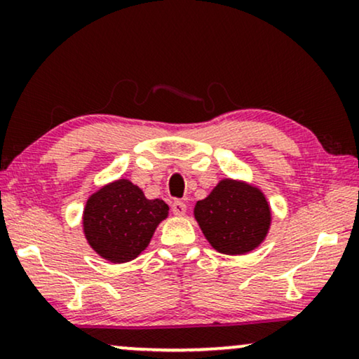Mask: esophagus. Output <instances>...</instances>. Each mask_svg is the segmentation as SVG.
Returning <instances> with one entry per match:
<instances>
[{"label": "esophagus", "instance_id": "34e87169", "mask_svg": "<svg viewBox=\"0 0 359 359\" xmlns=\"http://www.w3.org/2000/svg\"><path fill=\"white\" fill-rule=\"evenodd\" d=\"M171 210H173L175 215H184L186 214V204L183 201H175L173 204H171Z\"/></svg>", "mask_w": 359, "mask_h": 359}]
</instances>
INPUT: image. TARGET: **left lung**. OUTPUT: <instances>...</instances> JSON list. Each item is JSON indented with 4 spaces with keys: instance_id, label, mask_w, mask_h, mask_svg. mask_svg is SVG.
I'll list each match as a JSON object with an SVG mask.
<instances>
[{
    "instance_id": "obj_1",
    "label": "left lung",
    "mask_w": 359,
    "mask_h": 359,
    "mask_svg": "<svg viewBox=\"0 0 359 359\" xmlns=\"http://www.w3.org/2000/svg\"><path fill=\"white\" fill-rule=\"evenodd\" d=\"M194 217L214 250L245 255L266 238L271 208L257 186L225 178L208 198L196 203Z\"/></svg>"
}]
</instances>
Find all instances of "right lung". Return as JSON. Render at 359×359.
<instances>
[{
    "mask_svg": "<svg viewBox=\"0 0 359 359\" xmlns=\"http://www.w3.org/2000/svg\"><path fill=\"white\" fill-rule=\"evenodd\" d=\"M168 210L165 201L147 199L139 186L121 178L102 186L86 201L83 232L101 258L126 263L149 247Z\"/></svg>",
    "mask_w": 359,
    "mask_h": 359,
    "instance_id": "add662e5",
    "label": "right lung"
}]
</instances>
